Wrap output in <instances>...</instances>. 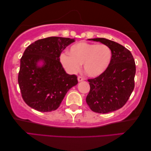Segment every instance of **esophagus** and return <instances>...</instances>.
Here are the masks:
<instances>
[{
	"mask_svg": "<svg viewBox=\"0 0 151 151\" xmlns=\"http://www.w3.org/2000/svg\"><path fill=\"white\" fill-rule=\"evenodd\" d=\"M78 80L79 82H80V81H82L83 80H84V78H83V77H81V76H78Z\"/></svg>",
	"mask_w": 151,
	"mask_h": 151,
	"instance_id": "34e87169",
	"label": "esophagus"
}]
</instances>
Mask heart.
Masks as SVG:
<instances>
[{
    "label": "heart",
    "mask_w": 151,
    "mask_h": 151,
    "mask_svg": "<svg viewBox=\"0 0 151 151\" xmlns=\"http://www.w3.org/2000/svg\"><path fill=\"white\" fill-rule=\"evenodd\" d=\"M112 58L110 49L104 44L80 42L71 47L70 53L61 55L60 61L69 73L80 70L81 64L86 75L95 78L107 70Z\"/></svg>",
    "instance_id": "obj_1"
}]
</instances>
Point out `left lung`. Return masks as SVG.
I'll list each match as a JSON object with an SVG mask.
<instances>
[{
	"mask_svg": "<svg viewBox=\"0 0 151 151\" xmlns=\"http://www.w3.org/2000/svg\"><path fill=\"white\" fill-rule=\"evenodd\" d=\"M108 46L112 58L107 70L98 78L88 80L90 90L86 102L90 109L106 114L120 109L134 88L136 66L131 53L124 46L105 38L89 39Z\"/></svg>",
	"mask_w": 151,
	"mask_h": 151,
	"instance_id": "obj_1",
	"label": "left lung"
}]
</instances>
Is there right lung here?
<instances>
[{
	"instance_id": "obj_1",
	"label": "right lung",
	"mask_w": 151,
	"mask_h": 151,
	"mask_svg": "<svg viewBox=\"0 0 151 151\" xmlns=\"http://www.w3.org/2000/svg\"><path fill=\"white\" fill-rule=\"evenodd\" d=\"M75 39L50 37L39 39L26 48L21 59L18 82L27 105L39 112L58 109L67 92L78 84V78L69 75L59 56Z\"/></svg>"
}]
</instances>
